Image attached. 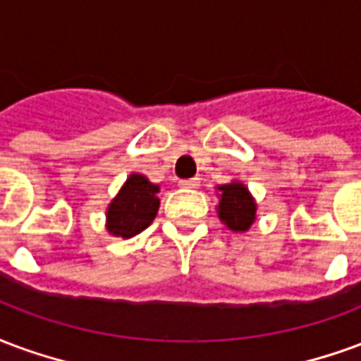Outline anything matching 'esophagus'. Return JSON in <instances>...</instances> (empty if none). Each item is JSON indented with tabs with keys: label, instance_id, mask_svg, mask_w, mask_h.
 Segmentation results:
<instances>
[{
	"label": "esophagus",
	"instance_id": "esophagus-1",
	"mask_svg": "<svg viewBox=\"0 0 361 361\" xmlns=\"http://www.w3.org/2000/svg\"><path fill=\"white\" fill-rule=\"evenodd\" d=\"M178 186H180V188H198L200 178L198 177L186 178V180H180V183H178Z\"/></svg>",
	"mask_w": 361,
	"mask_h": 361
}]
</instances>
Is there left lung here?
<instances>
[{
	"label": "left lung",
	"mask_w": 361,
	"mask_h": 361,
	"mask_svg": "<svg viewBox=\"0 0 361 361\" xmlns=\"http://www.w3.org/2000/svg\"><path fill=\"white\" fill-rule=\"evenodd\" d=\"M219 190V219L235 233H244L256 221V200L250 190L238 180L217 186Z\"/></svg>",
	"instance_id": "1"
}]
</instances>
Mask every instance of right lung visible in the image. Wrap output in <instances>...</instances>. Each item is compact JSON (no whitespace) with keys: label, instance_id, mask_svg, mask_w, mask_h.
Returning a JSON list of instances; mask_svg holds the SVG:
<instances>
[{"label":"right lung","instance_id":"right-lung-1","mask_svg":"<svg viewBox=\"0 0 361 361\" xmlns=\"http://www.w3.org/2000/svg\"><path fill=\"white\" fill-rule=\"evenodd\" d=\"M159 186L133 173L107 207V231L113 236L133 238L152 225L159 209Z\"/></svg>","mask_w":361,"mask_h":361}]
</instances>
